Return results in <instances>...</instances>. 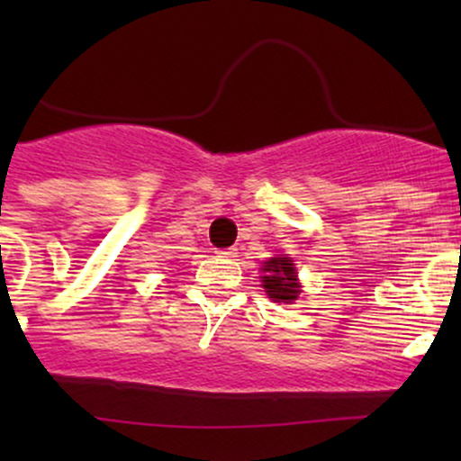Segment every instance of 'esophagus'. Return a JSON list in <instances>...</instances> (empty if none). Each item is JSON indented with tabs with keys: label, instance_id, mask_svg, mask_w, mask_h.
<instances>
[{
	"label": "esophagus",
	"instance_id": "esophagus-1",
	"mask_svg": "<svg viewBox=\"0 0 461 461\" xmlns=\"http://www.w3.org/2000/svg\"><path fill=\"white\" fill-rule=\"evenodd\" d=\"M236 253H238V249H223V251H219V256L221 258H236Z\"/></svg>",
	"mask_w": 461,
	"mask_h": 461
}]
</instances>
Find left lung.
Returning <instances> with one entry per match:
<instances>
[{"instance_id":"1","label":"left lung","mask_w":461,"mask_h":461,"mask_svg":"<svg viewBox=\"0 0 461 461\" xmlns=\"http://www.w3.org/2000/svg\"><path fill=\"white\" fill-rule=\"evenodd\" d=\"M264 273L267 275L262 277V284L273 301L290 303V301L297 299L301 290L293 260H288V258H271V260L264 264Z\"/></svg>"}]
</instances>
